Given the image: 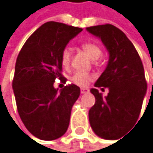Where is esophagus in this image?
Masks as SVG:
<instances>
[{
    "label": "esophagus",
    "instance_id": "1",
    "mask_svg": "<svg viewBox=\"0 0 153 153\" xmlns=\"http://www.w3.org/2000/svg\"><path fill=\"white\" fill-rule=\"evenodd\" d=\"M89 91H89L88 88H82V89H81V93H82V94H83V93H88Z\"/></svg>",
    "mask_w": 153,
    "mask_h": 153
}]
</instances>
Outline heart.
<instances>
[{
    "mask_svg": "<svg viewBox=\"0 0 153 153\" xmlns=\"http://www.w3.org/2000/svg\"><path fill=\"white\" fill-rule=\"evenodd\" d=\"M82 49L92 60L98 59L99 57H101L102 54V47L98 43L93 42H87L82 43ZM71 59V51L68 48L64 49L62 52V55H61V62L64 68L69 67ZM91 80V76L89 73L82 72V71H76L71 77V81L73 83H75L78 86H82V87H85L90 82Z\"/></svg>",
    "mask_w": 153,
    "mask_h": 153,
    "instance_id": "heart-1",
    "label": "heart"
}]
</instances>
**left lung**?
I'll return each mask as SVG.
<instances>
[{"mask_svg":"<svg viewBox=\"0 0 153 153\" xmlns=\"http://www.w3.org/2000/svg\"><path fill=\"white\" fill-rule=\"evenodd\" d=\"M86 30L102 40L110 55L96 88L91 90L95 104L89 111V121L96 135L111 140L135 124L140 116L147 91L144 69L134 45L120 29L104 24ZM98 88H108V95L103 98Z\"/></svg>","mask_w":153,"mask_h":153,"instance_id":"obj_1","label":"left lung"}]
</instances>
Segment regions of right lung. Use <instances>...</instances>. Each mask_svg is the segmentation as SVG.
<instances>
[{"mask_svg": "<svg viewBox=\"0 0 153 153\" xmlns=\"http://www.w3.org/2000/svg\"><path fill=\"white\" fill-rule=\"evenodd\" d=\"M82 30L48 22L28 38L17 57L13 81L17 110L27 130L38 139L56 140L69 127L80 88L69 84L58 91L53 83L57 78L66 82L61 55L68 42Z\"/></svg>", "mask_w": 153, "mask_h": 153, "instance_id": "obj_1", "label": "right lung"}]
</instances>
